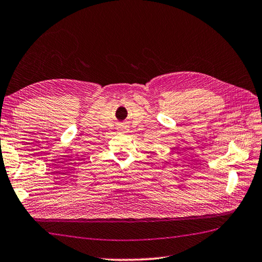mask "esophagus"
<instances>
[{
    "label": "esophagus",
    "mask_w": 262,
    "mask_h": 262,
    "mask_svg": "<svg viewBox=\"0 0 262 262\" xmlns=\"http://www.w3.org/2000/svg\"><path fill=\"white\" fill-rule=\"evenodd\" d=\"M119 129H120V131H124V126H120Z\"/></svg>",
    "instance_id": "1"
}]
</instances>
